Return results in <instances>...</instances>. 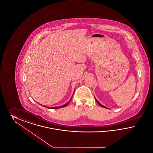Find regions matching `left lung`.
I'll list each match as a JSON object with an SVG mask.
<instances>
[{
    "label": "left lung",
    "mask_w": 153,
    "mask_h": 153,
    "mask_svg": "<svg viewBox=\"0 0 153 153\" xmlns=\"http://www.w3.org/2000/svg\"><path fill=\"white\" fill-rule=\"evenodd\" d=\"M95 100H96V102H97V103H98V104H99V105H100V106H101V107H103V108H107V107H105V106H104V105H102V104H100V102H98V101H97V100H96V98H95ZM108 109H109V108H108Z\"/></svg>",
    "instance_id": "8db88e82"
}]
</instances>
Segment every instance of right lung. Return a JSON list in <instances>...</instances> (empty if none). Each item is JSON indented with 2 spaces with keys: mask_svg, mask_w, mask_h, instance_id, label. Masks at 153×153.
I'll return each instance as SVG.
<instances>
[{
  "mask_svg": "<svg viewBox=\"0 0 153 153\" xmlns=\"http://www.w3.org/2000/svg\"><path fill=\"white\" fill-rule=\"evenodd\" d=\"M71 99L69 101V102H66V104H65L64 105H61V106H59V107H46V106H44V105H42V106H44V107H46V108H51V109H57V108H62V107H65L68 104V103L70 102V101L71 100Z\"/></svg>",
  "mask_w": 153,
  "mask_h": 153,
  "instance_id": "add662e5",
  "label": "right lung"
}]
</instances>
